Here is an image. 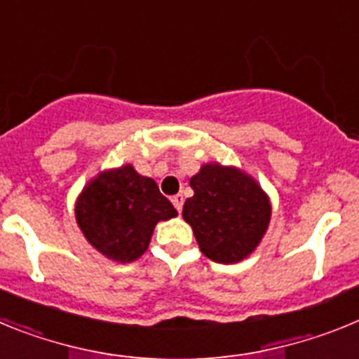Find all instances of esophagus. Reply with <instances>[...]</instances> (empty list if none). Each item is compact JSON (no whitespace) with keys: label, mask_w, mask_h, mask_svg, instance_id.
Here are the masks:
<instances>
[{"label":"esophagus","mask_w":359,"mask_h":359,"mask_svg":"<svg viewBox=\"0 0 359 359\" xmlns=\"http://www.w3.org/2000/svg\"><path fill=\"white\" fill-rule=\"evenodd\" d=\"M172 205H174V207H176L177 212H182V208H183V196L182 194L174 196V198H172Z\"/></svg>","instance_id":"esophagus-1"}]
</instances>
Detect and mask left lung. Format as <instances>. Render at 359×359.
<instances>
[{"mask_svg": "<svg viewBox=\"0 0 359 359\" xmlns=\"http://www.w3.org/2000/svg\"><path fill=\"white\" fill-rule=\"evenodd\" d=\"M190 187L194 196L183 205V219L199 250L219 264L252 255L271 219V201L257 180L233 165L212 161L190 177Z\"/></svg>", "mask_w": 359, "mask_h": 359, "instance_id": "obj_1", "label": "left lung"}]
</instances>
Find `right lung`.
Wrapping results in <instances>:
<instances>
[{
    "label": "right lung",
    "mask_w": 359,
    "mask_h": 359,
    "mask_svg": "<svg viewBox=\"0 0 359 359\" xmlns=\"http://www.w3.org/2000/svg\"><path fill=\"white\" fill-rule=\"evenodd\" d=\"M176 215L156 182L136 172L131 163L98 172L75 201L82 236L97 252L120 264L140 259L154 226Z\"/></svg>",
    "instance_id": "right-lung-1"
}]
</instances>
